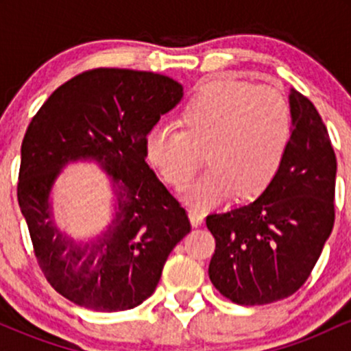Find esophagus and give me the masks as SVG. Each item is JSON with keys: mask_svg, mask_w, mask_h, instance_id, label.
<instances>
[{"mask_svg": "<svg viewBox=\"0 0 351 351\" xmlns=\"http://www.w3.org/2000/svg\"><path fill=\"white\" fill-rule=\"evenodd\" d=\"M189 221H191V224L195 228H198V226H201V224H203V221H204V215L201 211H198V209H189Z\"/></svg>", "mask_w": 351, "mask_h": 351, "instance_id": "obj_1", "label": "esophagus"}]
</instances>
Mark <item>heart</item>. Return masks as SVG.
Returning <instances> with one entry per match:
<instances>
[{
  "label": "heart",
  "instance_id": "obj_1",
  "mask_svg": "<svg viewBox=\"0 0 351 351\" xmlns=\"http://www.w3.org/2000/svg\"><path fill=\"white\" fill-rule=\"evenodd\" d=\"M183 130L155 125L145 155L162 178L184 189L206 152L211 167L188 191L196 208H213L232 195H259L279 171L293 130L289 99L280 90L236 79L204 84L181 112Z\"/></svg>",
  "mask_w": 351,
  "mask_h": 351
}]
</instances>
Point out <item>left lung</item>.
I'll list each match as a JSON object with an SVG mask.
<instances>
[{
    "label": "left lung",
    "mask_w": 351,
    "mask_h": 351,
    "mask_svg": "<svg viewBox=\"0 0 351 351\" xmlns=\"http://www.w3.org/2000/svg\"><path fill=\"white\" fill-rule=\"evenodd\" d=\"M293 130L279 171L245 206L213 213L209 279L226 299L264 305L295 293L315 267L335 223L337 156L324 120L291 88Z\"/></svg>",
    "instance_id": "left-lung-1"
}]
</instances>
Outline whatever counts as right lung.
<instances>
[{
  "label": "right lung",
  "instance_id": "add662e5",
  "mask_svg": "<svg viewBox=\"0 0 351 351\" xmlns=\"http://www.w3.org/2000/svg\"><path fill=\"white\" fill-rule=\"evenodd\" d=\"M181 97V84L167 75L99 67L56 88L27 127L19 208L44 277L80 307L122 312L142 304L191 231L184 208L145 162L148 132ZM87 158L114 178L117 206L106 231L82 246L57 231L47 199L58 171Z\"/></svg>",
  "mask_w": 351,
  "mask_h": 351
}]
</instances>
